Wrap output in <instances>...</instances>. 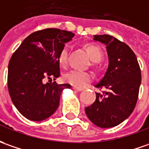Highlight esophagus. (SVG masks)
Returning <instances> with one entry per match:
<instances>
[{
  "label": "esophagus",
  "instance_id": "34e87169",
  "mask_svg": "<svg viewBox=\"0 0 149 149\" xmlns=\"http://www.w3.org/2000/svg\"><path fill=\"white\" fill-rule=\"evenodd\" d=\"M72 89L75 90V91H82V89H81V88H77V87H75V86H73Z\"/></svg>",
  "mask_w": 149,
  "mask_h": 149
}]
</instances>
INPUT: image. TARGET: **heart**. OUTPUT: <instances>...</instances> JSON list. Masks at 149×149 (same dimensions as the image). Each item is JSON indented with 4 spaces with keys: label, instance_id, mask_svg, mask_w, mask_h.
Wrapping results in <instances>:
<instances>
[{
    "label": "heart",
    "instance_id": "1",
    "mask_svg": "<svg viewBox=\"0 0 149 149\" xmlns=\"http://www.w3.org/2000/svg\"><path fill=\"white\" fill-rule=\"evenodd\" d=\"M86 51L89 54L91 60L94 62H99L102 58L103 53L102 50L98 45H86ZM68 50L69 46L65 45L62 48L61 51L58 55V61L60 64L64 65L66 64L68 60ZM63 79L66 82L69 83L72 86H73L77 88H83L86 86H87L93 79L92 76L88 72H84L77 69H72V70L68 72L63 76Z\"/></svg>",
    "mask_w": 149,
    "mask_h": 149
}]
</instances>
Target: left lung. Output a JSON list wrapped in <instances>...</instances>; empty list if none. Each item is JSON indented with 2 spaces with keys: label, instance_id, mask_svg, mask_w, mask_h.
<instances>
[{
  "label": "left lung",
  "instance_id": "obj_1",
  "mask_svg": "<svg viewBox=\"0 0 149 149\" xmlns=\"http://www.w3.org/2000/svg\"><path fill=\"white\" fill-rule=\"evenodd\" d=\"M94 40L106 45L109 67L96 88V100L85 109L88 118L99 127L121 124L134 111L141 84L137 58L125 43L110 35H95Z\"/></svg>",
  "mask_w": 149,
  "mask_h": 149
}]
</instances>
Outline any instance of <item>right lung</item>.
Wrapping results in <instances>:
<instances>
[{
	"label": "right lung",
	"instance_id": "right-lung-1",
	"mask_svg": "<svg viewBox=\"0 0 149 149\" xmlns=\"http://www.w3.org/2000/svg\"><path fill=\"white\" fill-rule=\"evenodd\" d=\"M75 34L58 28L32 33L11 57L8 67V90L11 100L24 117L40 121L58 107L61 92L68 84L43 83L60 76L58 55Z\"/></svg>",
	"mask_w": 149,
	"mask_h": 149
}]
</instances>
